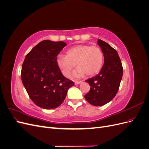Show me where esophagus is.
<instances>
[{
    "label": "esophagus",
    "instance_id": "34e87169",
    "mask_svg": "<svg viewBox=\"0 0 149 149\" xmlns=\"http://www.w3.org/2000/svg\"><path fill=\"white\" fill-rule=\"evenodd\" d=\"M81 82H82L81 81H74V84L75 85H77V84H80Z\"/></svg>",
    "mask_w": 149,
    "mask_h": 149
}]
</instances>
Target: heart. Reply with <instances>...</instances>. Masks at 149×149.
Instances as JSON below:
<instances>
[{
	"label": "heart",
	"mask_w": 149,
	"mask_h": 149,
	"mask_svg": "<svg viewBox=\"0 0 149 149\" xmlns=\"http://www.w3.org/2000/svg\"><path fill=\"white\" fill-rule=\"evenodd\" d=\"M57 65L65 77H69L76 63L78 67L74 73V77L79 78L84 74L92 76L100 71L104 62V55L100 48L88 45H79L69 48L66 56L57 57Z\"/></svg>",
	"instance_id": "obj_1"
}]
</instances>
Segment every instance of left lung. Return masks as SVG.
<instances>
[{
    "instance_id": "left-lung-1",
    "label": "left lung",
    "mask_w": 149,
    "mask_h": 149,
    "mask_svg": "<svg viewBox=\"0 0 149 149\" xmlns=\"http://www.w3.org/2000/svg\"><path fill=\"white\" fill-rule=\"evenodd\" d=\"M97 44L103 53L104 63L99 74L86 80L91 88L84 97L91 105L101 106L116 96L123 78V68L115 49L100 39Z\"/></svg>"
}]
</instances>
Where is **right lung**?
<instances>
[{
	"label": "right lung",
	"instance_id": "right-lung-1",
	"mask_svg": "<svg viewBox=\"0 0 149 149\" xmlns=\"http://www.w3.org/2000/svg\"><path fill=\"white\" fill-rule=\"evenodd\" d=\"M65 46L64 42L43 40L26 55L22 65V83L31 101L43 109L60 106L68 90L74 85L57 65L56 56Z\"/></svg>",
	"mask_w": 149,
	"mask_h": 149
}]
</instances>
